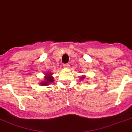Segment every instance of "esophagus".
Masks as SVG:
<instances>
[{"mask_svg": "<svg viewBox=\"0 0 132 132\" xmlns=\"http://www.w3.org/2000/svg\"><path fill=\"white\" fill-rule=\"evenodd\" d=\"M63 67L64 68H68L70 67V65H69V64H65L63 65Z\"/></svg>", "mask_w": 132, "mask_h": 132, "instance_id": "34e87169", "label": "esophagus"}]
</instances>
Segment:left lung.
<instances>
[{"label":"left lung","mask_w":132,"mask_h":132,"mask_svg":"<svg viewBox=\"0 0 132 132\" xmlns=\"http://www.w3.org/2000/svg\"><path fill=\"white\" fill-rule=\"evenodd\" d=\"M85 76H81V77H80V79L81 80H82V79H83L85 78Z\"/></svg>","instance_id":"1"}]
</instances>
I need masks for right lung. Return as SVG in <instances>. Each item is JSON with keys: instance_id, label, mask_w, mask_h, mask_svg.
Instances as JSON below:
<instances>
[{"instance_id": "right-lung-1", "label": "right lung", "mask_w": 132, "mask_h": 132, "mask_svg": "<svg viewBox=\"0 0 132 132\" xmlns=\"http://www.w3.org/2000/svg\"><path fill=\"white\" fill-rule=\"evenodd\" d=\"M53 73L51 72H48V73H45V76L44 77V81H42L40 82V84L41 86H47L49 85L50 83H53V77L52 76Z\"/></svg>"}]
</instances>
